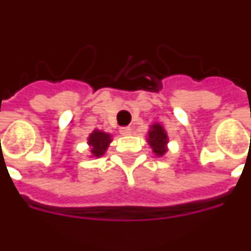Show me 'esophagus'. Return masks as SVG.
I'll return each mask as SVG.
<instances>
[{
	"label": "esophagus",
	"mask_w": 251,
	"mask_h": 251,
	"mask_svg": "<svg viewBox=\"0 0 251 251\" xmlns=\"http://www.w3.org/2000/svg\"><path fill=\"white\" fill-rule=\"evenodd\" d=\"M120 133L122 134V136H130V133H131V129L130 127H121L120 129Z\"/></svg>",
	"instance_id": "1"
}]
</instances>
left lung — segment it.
Here are the masks:
<instances>
[{
	"label": "left lung",
	"mask_w": 251,
	"mask_h": 251,
	"mask_svg": "<svg viewBox=\"0 0 251 251\" xmlns=\"http://www.w3.org/2000/svg\"><path fill=\"white\" fill-rule=\"evenodd\" d=\"M147 143L150 144V147L153 151V153L159 157H162L167 153V144L168 136L166 129L163 127L162 124L155 122L150 126L148 136H147Z\"/></svg>",
	"instance_id": "1"
}]
</instances>
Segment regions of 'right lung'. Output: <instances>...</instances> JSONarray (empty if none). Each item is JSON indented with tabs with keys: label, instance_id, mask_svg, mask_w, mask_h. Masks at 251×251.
I'll use <instances>...</instances> for the list:
<instances>
[{
	"label": "right lung",
	"instance_id": "add662e5",
	"mask_svg": "<svg viewBox=\"0 0 251 251\" xmlns=\"http://www.w3.org/2000/svg\"><path fill=\"white\" fill-rule=\"evenodd\" d=\"M113 141L111 134H108L103 130L92 131L88 136V145H89V153L92 157H100L106 153L108 145Z\"/></svg>",
	"mask_w": 251,
	"mask_h": 251
}]
</instances>
